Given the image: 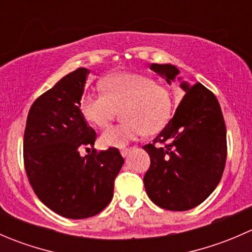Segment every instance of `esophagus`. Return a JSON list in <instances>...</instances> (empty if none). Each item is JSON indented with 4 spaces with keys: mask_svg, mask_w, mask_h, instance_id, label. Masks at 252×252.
<instances>
[{
    "mask_svg": "<svg viewBox=\"0 0 252 252\" xmlns=\"http://www.w3.org/2000/svg\"><path fill=\"white\" fill-rule=\"evenodd\" d=\"M129 152H130V149H122L121 150V155L123 157H126V155H128Z\"/></svg>",
    "mask_w": 252,
    "mask_h": 252,
    "instance_id": "1",
    "label": "esophagus"
}]
</instances>
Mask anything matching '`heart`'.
Wrapping results in <instances>:
<instances>
[{"instance_id": "1", "label": "heart", "mask_w": 252, "mask_h": 252, "mask_svg": "<svg viewBox=\"0 0 252 252\" xmlns=\"http://www.w3.org/2000/svg\"><path fill=\"white\" fill-rule=\"evenodd\" d=\"M103 90L86 93L80 110L90 123L103 128L123 108L124 123L112 126L101 134V144L124 147L146 131L156 133L164 128L172 116V96L154 79L136 73H118L103 80Z\"/></svg>"}]
</instances>
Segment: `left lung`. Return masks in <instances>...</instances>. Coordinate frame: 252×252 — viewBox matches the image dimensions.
Segmentation results:
<instances>
[{
	"mask_svg": "<svg viewBox=\"0 0 252 252\" xmlns=\"http://www.w3.org/2000/svg\"><path fill=\"white\" fill-rule=\"evenodd\" d=\"M150 69L169 85L180 73L173 64L151 63ZM178 79L185 95L173 118L154 140L169 144L164 148L153 144L142 147L151 161L144 185L159 207L188 211L204 202L222 178L227 130L216 96L202 84L190 85Z\"/></svg>",
	"mask_w": 252,
	"mask_h": 252,
	"instance_id": "left-lung-1",
	"label": "left lung"
}]
</instances>
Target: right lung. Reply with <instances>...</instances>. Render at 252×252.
<instances>
[{
	"label": "right lung",
	"instance_id": "1",
	"mask_svg": "<svg viewBox=\"0 0 252 252\" xmlns=\"http://www.w3.org/2000/svg\"><path fill=\"white\" fill-rule=\"evenodd\" d=\"M89 73L88 68H78L37 97L24 131L30 185L50 210L70 220L93 217L110 204L114 179L124 163L114 147L80 155L96 140L80 111Z\"/></svg>",
	"mask_w": 252,
	"mask_h": 252
}]
</instances>
